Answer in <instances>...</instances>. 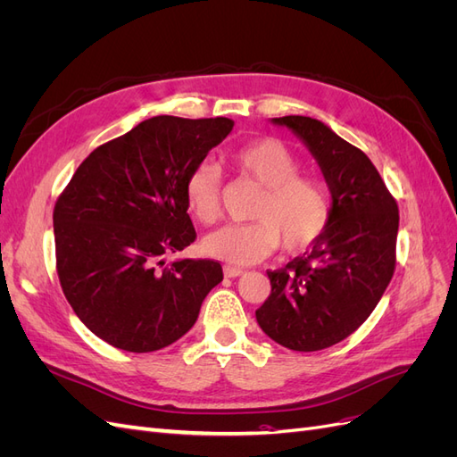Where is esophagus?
<instances>
[{
	"label": "esophagus",
	"mask_w": 457,
	"mask_h": 457,
	"mask_svg": "<svg viewBox=\"0 0 457 457\" xmlns=\"http://www.w3.org/2000/svg\"><path fill=\"white\" fill-rule=\"evenodd\" d=\"M223 270H225L227 278H238V276L244 274V269H240V267H230V265H227Z\"/></svg>",
	"instance_id": "obj_1"
}]
</instances>
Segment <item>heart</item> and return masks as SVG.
<instances>
[{"mask_svg":"<svg viewBox=\"0 0 457 457\" xmlns=\"http://www.w3.org/2000/svg\"><path fill=\"white\" fill-rule=\"evenodd\" d=\"M230 162L242 177L262 188L252 217L227 225L204 238V252L230 265H253L276 247L303 252L322 238L334 202L322 177L299 173L303 162L278 139H259L232 152ZM190 215L212 225L220 215V175L215 165L200 163L185 183Z\"/></svg>","mask_w":457,"mask_h":457,"instance_id":"1","label":"heart"}]
</instances>
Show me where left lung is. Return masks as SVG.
<instances>
[{
  "mask_svg": "<svg viewBox=\"0 0 457 457\" xmlns=\"http://www.w3.org/2000/svg\"><path fill=\"white\" fill-rule=\"evenodd\" d=\"M309 148L331 190V219L312 250L267 270L270 295L257 324L286 349H328L364 324L389 286L396 262L398 207L376 165L326 123L272 118Z\"/></svg>",
  "mask_w": 457,
  "mask_h": 457,
  "instance_id": "1",
  "label": "left lung"
}]
</instances>
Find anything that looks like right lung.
<instances>
[{
    "label": "right lung",
    "mask_w": 457,
    "mask_h": 457,
    "mask_svg": "<svg viewBox=\"0 0 457 457\" xmlns=\"http://www.w3.org/2000/svg\"><path fill=\"white\" fill-rule=\"evenodd\" d=\"M232 126L228 118H148L95 148L54 204L64 297L112 347H168L195 326L202 301L223 280L217 261L165 265V255L196 240L185 183Z\"/></svg>",
    "instance_id": "obj_1"
}]
</instances>
